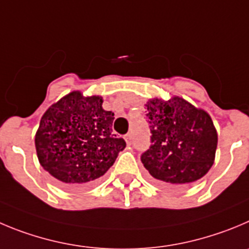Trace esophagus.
<instances>
[{
    "instance_id": "obj_1",
    "label": "esophagus",
    "mask_w": 249,
    "mask_h": 249,
    "mask_svg": "<svg viewBox=\"0 0 249 249\" xmlns=\"http://www.w3.org/2000/svg\"><path fill=\"white\" fill-rule=\"evenodd\" d=\"M124 139H125V141H126L127 145H130V143H131V134H130V132H127L126 135L124 136Z\"/></svg>"
}]
</instances>
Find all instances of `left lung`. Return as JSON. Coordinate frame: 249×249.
<instances>
[{"label":"left lung","mask_w":249,"mask_h":249,"mask_svg":"<svg viewBox=\"0 0 249 249\" xmlns=\"http://www.w3.org/2000/svg\"><path fill=\"white\" fill-rule=\"evenodd\" d=\"M145 106L152 135L141 162L153 180L162 187L182 188L204 177L217 147L210 115L178 96L152 98Z\"/></svg>","instance_id":"8db88e82"}]
</instances>
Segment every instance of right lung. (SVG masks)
Here are the masks:
<instances>
[{"instance_id": "1", "label": "right lung", "mask_w": 249, "mask_h": 249, "mask_svg": "<svg viewBox=\"0 0 249 249\" xmlns=\"http://www.w3.org/2000/svg\"><path fill=\"white\" fill-rule=\"evenodd\" d=\"M102 104L101 96L73 90L41 117L34 140L39 163L65 187L96 184L126 146L113 134L114 113Z\"/></svg>"}]
</instances>
